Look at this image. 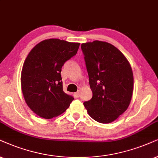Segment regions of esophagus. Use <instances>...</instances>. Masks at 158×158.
<instances>
[{
    "instance_id": "1",
    "label": "esophagus",
    "mask_w": 158,
    "mask_h": 158,
    "mask_svg": "<svg viewBox=\"0 0 158 158\" xmlns=\"http://www.w3.org/2000/svg\"><path fill=\"white\" fill-rule=\"evenodd\" d=\"M75 95H76V97H77V98H79V96H80V91H77V93H75Z\"/></svg>"
}]
</instances>
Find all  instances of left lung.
<instances>
[{
  "label": "left lung",
  "mask_w": 158,
  "mask_h": 158,
  "mask_svg": "<svg viewBox=\"0 0 158 158\" xmlns=\"http://www.w3.org/2000/svg\"><path fill=\"white\" fill-rule=\"evenodd\" d=\"M93 98L84 103L89 115L101 123H112L128 108L133 90L129 62L106 41L81 44Z\"/></svg>",
  "instance_id": "left-lung-1"
}]
</instances>
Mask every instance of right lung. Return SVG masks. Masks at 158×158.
<instances>
[{
    "mask_svg": "<svg viewBox=\"0 0 158 158\" xmlns=\"http://www.w3.org/2000/svg\"><path fill=\"white\" fill-rule=\"evenodd\" d=\"M80 43L46 39L26 57L21 72V87L27 105L39 117L52 119L63 114L73 100L63 89L61 69L77 54Z\"/></svg>",
    "mask_w": 158,
    "mask_h": 158,
    "instance_id": "1",
    "label": "right lung"
}]
</instances>
